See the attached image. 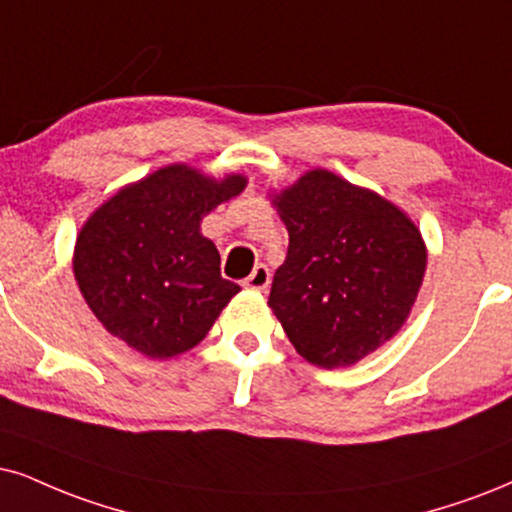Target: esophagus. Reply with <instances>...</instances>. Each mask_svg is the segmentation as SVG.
Segmentation results:
<instances>
[{
    "mask_svg": "<svg viewBox=\"0 0 512 512\" xmlns=\"http://www.w3.org/2000/svg\"><path fill=\"white\" fill-rule=\"evenodd\" d=\"M269 281H271L269 269L264 267V264H257V267L252 269V274L243 281V286L250 288V290H264L269 286Z\"/></svg>",
    "mask_w": 512,
    "mask_h": 512,
    "instance_id": "34e87169",
    "label": "esophagus"
}]
</instances>
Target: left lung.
<instances>
[{
	"instance_id": "obj_1",
	"label": "left lung",
	"mask_w": 512,
	"mask_h": 512,
	"mask_svg": "<svg viewBox=\"0 0 512 512\" xmlns=\"http://www.w3.org/2000/svg\"><path fill=\"white\" fill-rule=\"evenodd\" d=\"M269 198L290 238L271 312L309 364H359L409 319L428 269L423 234L392 200L321 167Z\"/></svg>"
}]
</instances>
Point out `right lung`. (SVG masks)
I'll return each instance as SVG.
<instances>
[{
  "instance_id": "add662e5",
  "label": "right lung",
  "mask_w": 512,
  "mask_h": 512,
  "mask_svg": "<svg viewBox=\"0 0 512 512\" xmlns=\"http://www.w3.org/2000/svg\"><path fill=\"white\" fill-rule=\"evenodd\" d=\"M245 186V174L215 179L172 163L125 184L87 217L73 274L113 338L165 361L208 335L241 286L219 274V252L200 222Z\"/></svg>"
}]
</instances>
